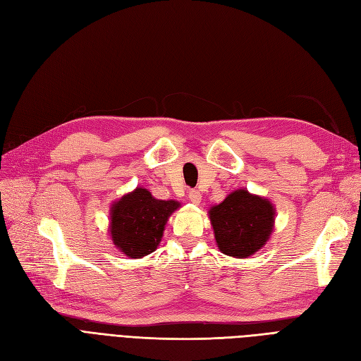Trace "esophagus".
I'll use <instances>...</instances> for the list:
<instances>
[{
  "label": "esophagus",
  "mask_w": 361,
  "mask_h": 361,
  "mask_svg": "<svg viewBox=\"0 0 361 361\" xmlns=\"http://www.w3.org/2000/svg\"><path fill=\"white\" fill-rule=\"evenodd\" d=\"M188 197H190V200H191L194 204H199V203L202 202V194H200V191H197V190H191V191L188 192Z\"/></svg>",
  "instance_id": "esophagus-1"
}]
</instances>
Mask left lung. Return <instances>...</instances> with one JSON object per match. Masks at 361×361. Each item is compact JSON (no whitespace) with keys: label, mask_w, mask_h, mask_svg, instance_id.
<instances>
[{"label":"left lung","mask_w":361,"mask_h":361,"mask_svg":"<svg viewBox=\"0 0 361 361\" xmlns=\"http://www.w3.org/2000/svg\"><path fill=\"white\" fill-rule=\"evenodd\" d=\"M209 218L221 253L244 259L267 244L274 228L276 209L268 199L236 190L211 207Z\"/></svg>","instance_id":"8db88e82"}]
</instances>
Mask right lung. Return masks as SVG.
Wrapping results in <instances>:
<instances>
[{
	"mask_svg": "<svg viewBox=\"0 0 361 361\" xmlns=\"http://www.w3.org/2000/svg\"><path fill=\"white\" fill-rule=\"evenodd\" d=\"M180 206L176 200H158L146 188H135L113 203L110 235L114 245L128 257L154 253L169 216Z\"/></svg>",
	"mask_w": 361,
	"mask_h": 361,
	"instance_id": "1",
	"label": "right lung"
}]
</instances>
